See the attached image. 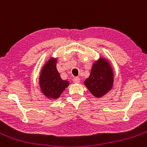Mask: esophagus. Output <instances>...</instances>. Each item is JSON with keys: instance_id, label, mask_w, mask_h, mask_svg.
Wrapping results in <instances>:
<instances>
[{"instance_id": "esophagus-1", "label": "esophagus", "mask_w": 147, "mask_h": 147, "mask_svg": "<svg viewBox=\"0 0 147 147\" xmlns=\"http://www.w3.org/2000/svg\"><path fill=\"white\" fill-rule=\"evenodd\" d=\"M73 81L75 84H78L80 82V78L79 77H74L73 78Z\"/></svg>"}]
</instances>
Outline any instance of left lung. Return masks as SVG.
<instances>
[{
  "label": "left lung",
  "mask_w": 147,
  "mask_h": 147,
  "mask_svg": "<svg viewBox=\"0 0 147 147\" xmlns=\"http://www.w3.org/2000/svg\"><path fill=\"white\" fill-rule=\"evenodd\" d=\"M114 82V74L109 61L100 58L93 63L90 76L84 84L93 96L101 98L112 89Z\"/></svg>",
  "instance_id": "1"
}]
</instances>
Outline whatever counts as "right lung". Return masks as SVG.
I'll use <instances>...</instances> for the list:
<instances>
[{"mask_svg":"<svg viewBox=\"0 0 147 147\" xmlns=\"http://www.w3.org/2000/svg\"><path fill=\"white\" fill-rule=\"evenodd\" d=\"M57 59L51 57L42 69L40 86L42 93L49 99H57L69 85L68 81L61 79L57 69Z\"/></svg>","mask_w":147,"mask_h":147,"instance_id":"add662e5","label":"right lung"}]
</instances>
